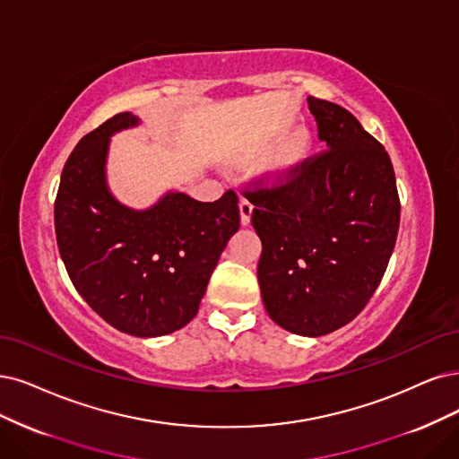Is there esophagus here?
<instances>
[{"label":"esophagus","mask_w":459,"mask_h":459,"mask_svg":"<svg viewBox=\"0 0 459 459\" xmlns=\"http://www.w3.org/2000/svg\"><path fill=\"white\" fill-rule=\"evenodd\" d=\"M251 213H253V204L246 198L240 200V223L247 227L251 223Z\"/></svg>","instance_id":"esophagus-1"}]
</instances>
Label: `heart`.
<instances>
[{
    "label": "heart",
    "instance_id": "heart-1",
    "mask_svg": "<svg viewBox=\"0 0 459 459\" xmlns=\"http://www.w3.org/2000/svg\"><path fill=\"white\" fill-rule=\"evenodd\" d=\"M314 147V135L308 128H297L287 135V140L276 149L263 169V178L268 185H283L290 181L300 166L308 160Z\"/></svg>",
    "mask_w": 459,
    "mask_h": 459
}]
</instances>
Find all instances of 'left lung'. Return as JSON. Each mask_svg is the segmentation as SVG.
<instances>
[{
    "mask_svg": "<svg viewBox=\"0 0 459 459\" xmlns=\"http://www.w3.org/2000/svg\"><path fill=\"white\" fill-rule=\"evenodd\" d=\"M324 155L295 179L246 196L263 253L257 266L270 319L321 336L358 316L392 257L401 204L382 143L344 108L308 96Z\"/></svg>",
    "mask_w": 459,
    "mask_h": 459,
    "instance_id": "left-lung-1",
    "label": "left lung"
}]
</instances>
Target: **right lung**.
Here are the masks:
<instances>
[{"label": "right lung", "instance_id": "add662e5", "mask_svg": "<svg viewBox=\"0 0 459 459\" xmlns=\"http://www.w3.org/2000/svg\"><path fill=\"white\" fill-rule=\"evenodd\" d=\"M142 125L111 117L77 143L55 202L60 257L79 295L109 325L132 336L169 334L198 314L221 253L240 229L238 198L198 202L166 191L135 210L108 183L111 135Z\"/></svg>", "mask_w": 459, "mask_h": 459}]
</instances>
